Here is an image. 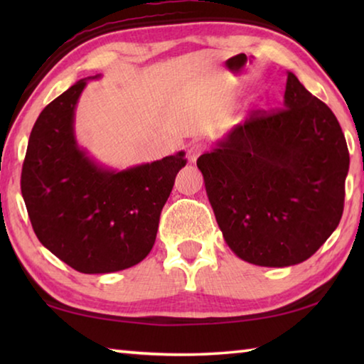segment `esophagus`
<instances>
[{"instance_id": "34e87169", "label": "esophagus", "mask_w": 364, "mask_h": 364, "mask_svg": "<svg viewBox=\"0 0 364 364\" xmlns=\"http://www.w3.org/2000/svg\"><path fill=\"white\" fill-rule=\"evenodd\" d=\"M202 151H204V146H202L200 143H196V144L191 146L188 149V160H189V162L194 164L197 157H199L202 154Z\"/></svg>"}]
</instances>
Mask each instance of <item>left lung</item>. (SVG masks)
Here are the masks:
<instances>
[{
	"instance_id": "obj_1",
	"label": "left lung",
	"mask_w": 364,
	"mask_h": 364,
	"mask_svg": "<svg viewBox=\"0 0 364 364\" xmlns=\"http://www.w3.org/2000/svg\"><path fill=\"white\" fill-rule=\"evenodd\" d=\"M348 165L336 115L291 70L282 109L255 110L197 159L228 247L269 268L305 262L336 231Z\"/></svg>"
}]
</instances>
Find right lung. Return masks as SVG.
<instances>
[{
	"label": "right lung",
	"instance_id": "add662e5",
	"mask_svg": "<svg viewBox=\"0 0 364 364\" xmlns=\"http://www.w3.org/2000/svg\"><path fill=\"white\" fill-rule=\"evenodd\" d=\"M82 78L43 109L30 133L21 189L40 242L85 274L127 269L156 242L180 151L151 164L112 168L78 144L75 109L90 80Z\"/></svg>",
	"mask_w": 364,
	"mask_h": 364
}]
</instances>
